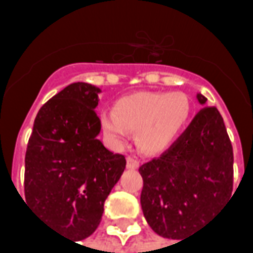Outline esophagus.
Listing matches in <instances>:
<instances>
[{"label": "esophagus", "mask_w": 253, "mask_h": 253, "mask_svg": "<svg viewBox=\"0 0 253 253\" xmlns=\"http://www.w3.org/2000/svg\"><path fill=\"white\" fill-rule=\"evenodd\" d=\"M138 167H139V161H138L134 156L127 157V168H128V169H137Z\"/></svg>", "instance_id": "obj_1"}]
</instances>
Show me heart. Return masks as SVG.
<instances>
[{
	"instance_id": "1",
	"label": "heart",
	"mask_w": 253,
	"mask_h": 253,
	"mask_svg": "<svg viewBox=\"0 0 253 253\" xmlns=\"http://www.w3.org/2000/svg\"><path fill=\"white\" fill-rule=\"evenodd\" d=\"M190 101L181 93L138 92L122 97L114 111L101 115V126L114 141H123L128 131H137L142 152L156 154L175 142L190 116Z\"/></svg>"
}]
</instances>
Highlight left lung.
Here are the masks:
<instances>
[{
	"label": "left lung",
	"mask_w": 253,
	"mask_h": 253,
	"mask_svg": "<svg viewBox=\"0 0 253 253\" xmlns=\"http://www.w3.org/2000/svg\"><path fill=\"white\" fill-rule=\"evenodd\" d=\"M196 99L206 104L203 94ZM139 173L149 226L165 239L186 240L232 196L233 149L219 111H199L176 142L139 167Z\"/></svg>",
	"instance_id": "8db88e82"
}]
</instances>
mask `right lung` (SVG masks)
<instances>
[{
	"label": "right lung",
	"instance_id": "1",
	"mask_svg": "<svg viewBox=\"0 0 253 253\" xmlns=\"http://www.w3.org/2000/svg\"><path fill=\"white\" fill-rule=\"evenodd\" d=\"M100 88L67 85L42 107L25 153L27 203L52 230L84 240L99 226L126 159L97 139Z\"/></svg>",
	"mask_w": 253,
	"mask_h": 253
}]
</instances>
